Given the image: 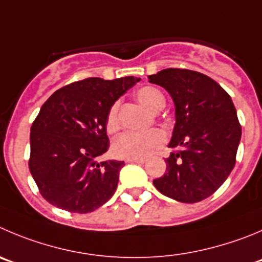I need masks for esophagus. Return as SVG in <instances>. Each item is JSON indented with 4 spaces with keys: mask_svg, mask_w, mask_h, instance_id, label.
Segmentation results:
<instances>
[{
    "mask_svg": "<svg viewBox=\"0 0 262 262\" xmlns=\"http://www.w3.org/2000/svg\"><path fill=\"white\" fill-rule=\"evenodd\" d=\"M146 161V159H128L125 160V163H136V164H143Z\"/></svg>",
    "mask_w": 262,
    "mask_h": 262,
    "instance_id": "obj_1",
    "label": "esophagus"
}]
</instances>
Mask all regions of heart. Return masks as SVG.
<instances>
[{"mask_svg":"<svg viewBox=\"0 0 262 262\" xmlns=\"http://www.w3.org/2000/svg\"><path fill=\"white\" fill-rule=\"evenodd\" d=\"M136 97L141 104L150 111H160L165 104L164 95L156 88L142 86L137 90ZM104 128L108 134H114L119 130V104L114 103L107 111ZM165 134L160 129H151L145 133H126L120 134L114 139L111 150L116 158L120 159H145L155 152L158 148L164 145Z\"/></svg>","mask_w":262,"mask_h":262,"instance_id":"obj_1","label":"heart"}]
</instances>
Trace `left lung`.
Returning <instances> with one entry per match:
<instances>
[{
	"label": "left lung",
	"instance_id": "left-lung-1",
	"mask_svg": "<svg viewBox=\"0 0 262 262\" xmlns=\"http://www.w3.org/2000/svg\"><path fill=\"white\" fill-rule=\"evenodd\" d=\"M176 106V125L164 176L154 180L163 195L196 203L219 190L236 161L242 126L230 95L207 75L167 68L148 76Z\"/></svg>",
	"mask_w": 262,
	"mask_h": 262
}]
</instances>
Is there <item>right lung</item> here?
<instances>
[{
    "mask_svg": "<svg viewBox=\"0 0 262 262\" xmlns=\"http://www.w3.org/2000/svg\"><path fill=\"white\" fill-rule=\"evenodd\" d=\"M139 80L89 77L60 88L42 104L31 126L28 164L50 204L88 213L114 195L124 161H97L110 146L104 120L110 107Z\"/></svg>",
    "mask_w": 262,
    "mask_h": 262,
    "instance_id": "right-lung-1",
    "label": "right lung"
}]
</instances>
